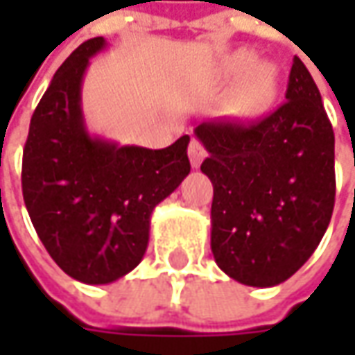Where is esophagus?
Here are the masks:
<instances>
[{"instance_id":"obj_1","label":"esophagus","mask_w":355,"mask_h":355,"mask_svg":"<svg viewBox=\"0 0 355 355\" xmlns=\"http://www.w3.org/2000/svg\"><path fill=\"white\" fill-rule=\"evenodd\" d=\"M187 154H189L191 168H199V166H201V162H203V159H205V156H207L205 148L201 146V142H199V140H191L189 148H187Z\"/></svg>"}]
</instances>
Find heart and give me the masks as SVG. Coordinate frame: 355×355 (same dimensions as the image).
I'll return each mask as SVG.
<instances>
[{
    "label": "heart",
    "instance_id": "heart-1",
    "mask_svg": "<svg viewBox=\"0 0 355 355\" xmlns=\"http://www.w3.org/2000/svg\"><path fill=\"white\" fill-rule=\"evenodd\" d=\"M252 62H254V55H251L249 51H241V53H237L233 57V61H231V71L241 75V73H245L251 67ZM272 80H275V76H272L270 67H259L257 69V73H254V85H257V89H268L272 85Z\"/></svg>",
    "mask_w": 355,
    "mask_h": 355
}]
</instances>
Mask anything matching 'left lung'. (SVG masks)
<instances>
[{
    "label": "left lung",
    "instance_id": "left-lung-1",
    "mask_svg": "<svg viewBox=\"0 0 355 355\" xmlns=\"http://www.w3.org/2000/svg\"><path fill=\"white\" fill-rule=\"evenodd\" d=\"M284 103L251 122L193 130L209 157L211 251L227 277L268 288L320 245L334 211V130L304 62L293 59Z\"/></svg>",
    "mask_w": 355,
    "mask_h": 355
}]
</instances>
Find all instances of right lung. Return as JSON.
<instances>
[{
	"instance_id": "add662e5",
	"label": "right lung",
	"mask_w": 355,
	"mask_h": 355,
	"mask_svg": "<svg viewBox=\"0 0 355 355\" xmlns=\"http://www.w3.org/2000/svg\"><path fill=\"white\" fill-rule=\"evenodd\" d=\"M104 37L85 41L37 104L23 150V199L53 261L78 282L108 284L140 265L157 203L189 173V136L162 148L90 134L83 78Z\"/></svg>"
}]
</instances>
